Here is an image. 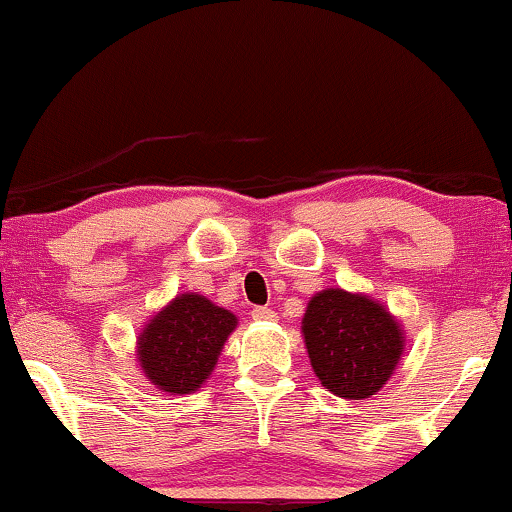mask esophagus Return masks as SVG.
<instances>
[{"instance_id": "1", "label": "esophagus", "mask_w": 512, "mask_h": 512, "mask_svg": "<svg viewBox=\"0 0 512 512\" xmlns=\"http://www.w3.org/2000/svg\"><path fill=\"white\" fill-rule=\"evenodd\" d=\"M252 319H257V322H274L276 312L269 310V307H255L252 310Z\"/></svg>"}]
</instances>
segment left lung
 Returning <instances> with one entry per match:
<instances>
[{
	"instance_id": "left-lung-1",
	"label": "left lung",
	"mask_w": 512,
	"mask_h": 512,
	"mask_svg": "<svg viewBox=\"0 0 512 512\" xmlns=\"http://www.w3.org/2000/svg\"><path fill=\"white\" fill-rule=\"evenodd\" d=\"M312 369L334 396L372 398L391 379L403 355V329L369 295L326 288L312 295L303 317Z\"/></svg>"
}]
</instances>
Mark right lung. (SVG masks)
I'll return each instance as SVG.
<instances>
[{
  "label": "right lung",
  "mask_w": 512,
  "mask_h": 512,
  "mask_svg": "<svg viewBox=\"0 0 512 512\" xmlns=\"http://www.w3.org/2000/svg\"><path fill=\"white\" fill-rule=\"evenodd\" d=\"M236 324L233 312L205 295H176L138 336V362L147 381L171 396L197 391L212 374Z\"/></svg>",
  "instance_id": "add662e5"
}]
</instances>
